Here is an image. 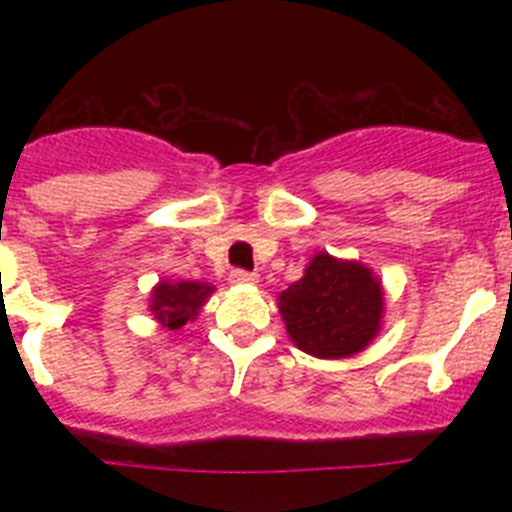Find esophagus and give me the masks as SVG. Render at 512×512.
<instances>
[{
  "mask_svg": "<svg viewBox=\"0 0 512 512\" xmlns=\"http://www.w3.org/2000/svg\"><path fill=\"white\" fill-rule=\"evenodd\" d=\"M230 282H235V285H255V282H257V272L242 270V267H237V270H232Z\"/></svg>",
  "mask_w": 512,
  "mask_h": 512,
  "instance_id": "1",
  "label": "esophagus"
}]
</instances>
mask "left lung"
I'll return each instance as SVG.
<instances>
[{
	"label": "left lung",
	"mask_w": 512,
	"mask_h": 512,
	"mask_svg": "<svg viewBox=\"0 0 512 512\" xmlns=\"http://www.w3.org/2000/svg\"><path fill=\"white\" fill-rule=\"evenodd\" d=\"M280 312L302 352L342 359L361 352L376 337L384 292L364 265L319 252L302 280L280 294Z\"/></svg>",
	"instance_id": "obj_1"
}]
</instances>
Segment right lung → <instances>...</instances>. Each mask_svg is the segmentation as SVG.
I'll return each instance as SVG.
<instances>
[{
	"label": "right lung",
	"instance_id": "obj_1",
	"mask_svg": "<svg viewBox=\"0 0 512 512\" xmlns=\"http://www.w3.org/2000/svg\"><path fill=\"white\" fill-rule=\"evenodd\" d=\"M213 287L203 282H160L153 289L151 312L165 329H180L198 314Z\"/></svg>",
	"mask_w": 512,
	"mask_h": 512
}]
</instances>
